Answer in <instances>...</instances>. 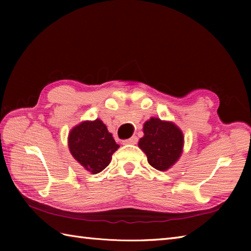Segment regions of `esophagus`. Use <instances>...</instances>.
<instances>
[{
    "label": "esophagus",
    "instance_id": "obj_1",
    "mask_svg": "<svg viewBox=\"0 0 251 251\" xmlns=\"http://www.w3.org/2000/svg\"><path fill=\"white\" fill-rule=\"evenodd\" d=\"M138 142V138L136 136H132L129 139L123 140V145H136Z\"/></svg>",
    "mask_w": 251,
    "mask_h": 251
}]
</instances>
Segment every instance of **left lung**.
<instances>
[{
  "instance_id": "obj_1",
  "label": "left lung",
  "mask_w": 251,
  "mask_h": 251,
  "mask_svg": "<svg viewBox=\"0 0 251 251\" xmlns=\"http://www.w3.org/2000/svg\"><path fill=\"white\" fill-rule=\"evenodd\" d=\"M143 132L139 148L146 153L149 164L162 172L173 166L182 153V131L173 123L152 117L145 123Z\"/></svg>"
}]
</instances>
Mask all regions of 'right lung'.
Segmentation results:
<instances>
[{
	"label": "right lung",
	"instance_id": "1",
	"mask_svg": "<svg viewBox=\"0 0 251 251\" xmlns=\"http://www.w3.org/2000/svg\"><path fill=\"white\" fill-rule=\"evenodd\" d=\"M119 147L100 120L83 122L69 134V149L73 157L93 174L108 166Z\"/></svg>",
	"mask_w": 251,
	"mask_h": 251
}]
</instances>
